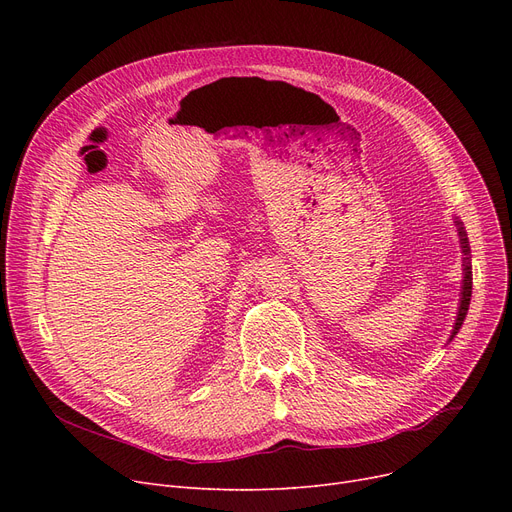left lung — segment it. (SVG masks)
Instances as JSON below:
<instances>
[{
    "label": "left lung",
    "mask_w": 512,
    "mask_h": 512,
    "mask_svg": "<svg viewBox=\"0 0 512 512\" xmlns=\"http://www.w3.org/2000/svg\"><path fill=\"white\" fill-rule=\"evenodd\" d=\"M456 224H459V234H461L463 253H465V255H469V245H467V234H465V228L461 226V222H456ZM471 280H473V278H471L469 257H465V280H463V292H461V307H459V315H456V324H454V330H452L450 340L456 336V332L461 330L463 321H465V315H467V311H469V301H471V284H473Z\"/></svg>",
    "instance_id": "obj_1"
}]
</instances>
